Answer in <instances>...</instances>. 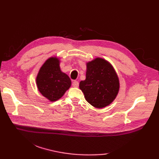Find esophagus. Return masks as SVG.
<instances>
[{"label": "esophagus", "instance_id": "34e87169", "mask_svg": "<svg viewBox=\"0 0 159 159\" xmlns=\"http://www.w3.org/2000/svg\"><path fill=\"white\" fill-rule=\"evenodd\" d=\"M72 86L74 87H79V82H78L77 80H74L72 82Z\"/></svg>", "mask_w": 159, "mask_h": 159}]
</instances>
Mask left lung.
<instances>
[{"mask_svg": "<svg viewBox=\"0 0 159 159\" xmlns=\"http://www.w3.org/2000/svg\"><path fill=\"white\" fill-rule=\"evenodd\" d=\"M86 79L79 88L91 105L101 109L110 105L120 90V80L113 66L101 57L86 63Z\"/></svg>", "mask_w": 159, "mask_h": 159, "instance_id": "obj_1", "label": "left lung"}]
</instances>
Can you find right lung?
I'll return each instance as SVG.
<instances>
[{"label": "right lung", "instance_id": "add662e5", "mask_svg": "<svg viewBox=\"0 0 159 159\" xmlns=\"http://www.w3.org/2000/svg\"><path fill=\"white\" fill-rule=\"evenodd\" d=\"M60 61L57 57H49L40 67L36 77L39 92L50 102L60 99L72 84L70 77L61 70Z\"/></svg>", "mask_w": 159, "mask_h": 159}]
</instances>
